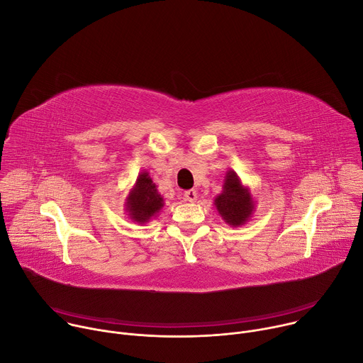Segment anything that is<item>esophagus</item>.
Segmentation results:
<instances>
[{
    "label": "esophagus",
    "instance_id": "34e87169",
    "mask_svg": "<svg viewBox=\"0 0 363 363\" xmlns=\"http://www.w3.org/2000/svg\"><path fill=\"white\" fill-rule=\"evenodd\" d=\"M184 196H185V199H186V201H189V202H195V201H196V198H198V192H196L195 189H189V191H185Z\"/></svg>",
    "mask_w": 363,
    "mask_h": 363
}]
</instances>
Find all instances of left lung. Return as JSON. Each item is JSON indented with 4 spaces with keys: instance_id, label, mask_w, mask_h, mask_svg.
<instances>
[{
    "instance_id": "obj_1",
    "label": "left lung",
    "mask_w": 363,
    "mask_h": 363,
    "mask_svg": "<svg viewBox=\"0 0 363 363\" xmlns=\"http://www.w3.org/2000/svg\"><path fill=\"white\" fill-rule=\"evenodd\" d=\"M214 205L225 224L231 227L247 224L255 211V201L250 188L233 169L225 172L223 191L214 198Z\"/></svg>"
}]
</instances>
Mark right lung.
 Listing matches in <instances>:
<instances>
[{
	"instance_id": "add662e5",
	"label": "right lung",
	"mask_w": 363,
	"mask_h": 363,
	"mask_svg": "<svg viewBox=\"0 0 363 363\" xmlns=\"http://www.w3.org/2000/svg\"><path fill=\"white\" fill-rule=\"evenodd\" d=\"M164 208V196L160 194L147 171L139 172L135 185L125 199V211L136 224H146Z\"/></svg>"
}]
</instances>
